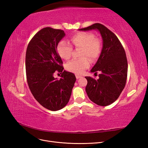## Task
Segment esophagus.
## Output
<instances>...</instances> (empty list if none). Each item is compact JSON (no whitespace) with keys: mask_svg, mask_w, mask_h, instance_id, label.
Masks as SVG:
<instances>
[{"mask_svg":"<svg viewBox=\"0 0 148 148\" xmlns=\"http://www.w3.org/2000/svg\"><path fill=\"white\" fill-rule=\"evenodd\" d=\"M76 78H77V79H79V78H82V77L81 75H76Z\"/></svg>","mask_w":148,"mask_h":148,"instance_id":"34e87169","label":"esophagus"}]
</instances>
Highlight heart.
Masks as SVG:
<instances>
[{
  "instance_id": "1",
  "label": "heart",
  "mask_w": 148,
  "mask_h": 148,
  "mask_svg": "<svg viewBox=\"0 0 148 148\" xmlns=\"http://www.w3.org/2000/svg\"><path fill=\"white\" fill-rule=\"evenodd\" d=\"M71 42L76 48L82 49L79 59H73L66 64V70L77 74H82L85 70L90 66V61L96 60L99 57L102 49V41L96 38L91 32H79L73 35L70 39ZM57 51L62 59H69L73 51L70 44L64 41H60L57 44Z\"/></svg>"
}]
</instances>
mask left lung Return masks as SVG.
<instances>
[{
  "mask_svg": "<svg viewBox=\"0 0 148 148\" xmlns=\"http://www.w3.org/2000/svg\"><path fill=\"white\" fill-rule=\"evenodd\" d=\"M97 29L103 41L101 55L91 71L99 79L85 77L88 83L86 91L89 99L98 106H106L117 100L125 86L128 63L126 53L118 38L104 25L95 23L79 31Z\"/></svg>",
  "mask_w": 148,
  "mask_h": 148,
  "instance_id": "8db88e82",
  "label": "left lung"
}]
</instances>
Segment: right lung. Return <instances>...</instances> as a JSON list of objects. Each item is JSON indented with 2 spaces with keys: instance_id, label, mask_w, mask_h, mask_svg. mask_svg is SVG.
Returning <instances> with one entry per match:
<instances>
[{
  "instance_id": "obj_1",
  "label": "right lung",
  "mask_w": 148,
  "mask_h": 148,
  "mask_svg": "<svg viewBox=\"0 0 148 148\" xmlns=\"http://www.w3.org/2000/svg\"><path fill=\"white\" fill-rule=\"evenodd\" d=\"M63 30L42 28L29 41L26 52V74L30 91L40 104L48 110H59L69 102L76 77L64 70L57 46L65 36ZM62 73L59 80L55 73Z\"/></svg>"
}]
</instances>
